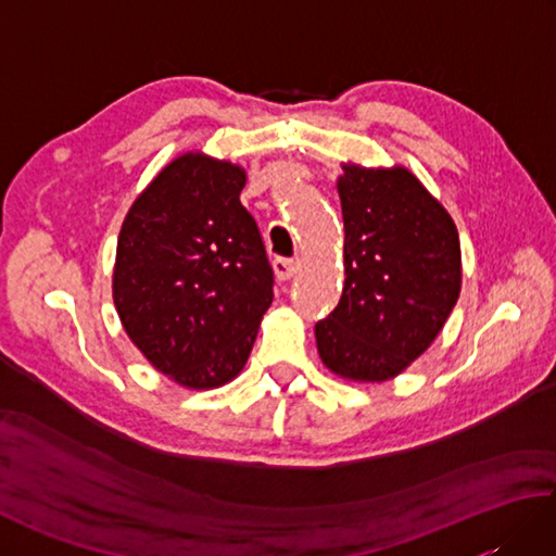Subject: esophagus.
I'll list each match as a JSON object with an SVG mask.
<instances>
[{
    "instance_id": "34e87169",
    "label": "esophagus",
    "mask_w": 556,
    "mask_h": 556,
    "mask_svg": "<svg viewBox=\"0 0 556 556\" xmlns=\"http://www.w3.org/2000/svg\"><path fill=\"white\" fill-rule=\"evenodd\" d=\"M299 271L296 260H287V257H277L275 260V275L279 281H289L293 275Z\"/></svg>"
}]
</instances>
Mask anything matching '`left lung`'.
<instances>
[{
	"instance_id": "8db88e82",
	"label": "left lung",
	"mask_w": 556,
	"mask_h": 556,
	"mask_svg": "<svg viewBox=\"0 0 556 556\" xmlns=\"http://www.w3.org/2000/svg\"><path fill=\"white\" fill-rule=\"evenodd\" d=\"M344 289L315 325L325 368L380 384L410 368L442 332L460 293V241L446 207L410 169L341 162Z\"/></svg>"
}]
</instances>
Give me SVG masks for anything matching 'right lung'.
I'll return each mask as SVG.
<instances>
[{
    "mask_svg": "<svg viewBox=\"0 0 556 556\" xmlns=\"http://www.w3.org/2000/svg\"><path fill=\"white\" fill-rule=\"evenodd\" d=\"M248 174L186 150L155 174L122 222L112 299L124 332L157 372L193 392L245 368L275 277L241 205Z\"/></svg>",
    "mask_w": 556,
    "mask_h": 556,
    "instance_id": "right-lung-1",
    "label": "right lung"
}]
</instances>
